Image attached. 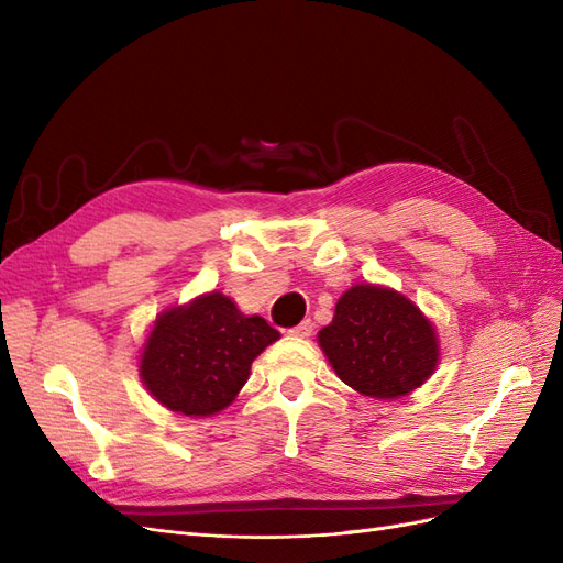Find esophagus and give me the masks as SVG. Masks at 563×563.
<instances>
[{
	"instance_id": "esophagus-1",
	"label": "esophagus",
	"mask_w": 563,
	"mask_h": 563,
	"mask_svg": "<svg viewBox=\"0 0 563 563\" xmlns=\"http://www.w3.org/2000/svg\"><path fill=\"white\" fill-rule=\"evenodd\" d=\"M288 335H296V338H308V335H312V321H310V319L300 321L298 327L288 329Z\"/></svg>"
}]
</instances>
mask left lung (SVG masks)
Masks as SVG:
<instances>
[{
  "instance_id": "8db88e82",
  "label": "left lung",
  "mask_w": 563,
  "mask_h": 563,
  "mask_svg": "<svg viewBox=\"0 0 563 563\" xmlns=\"http://www.w3.org/2000/svg\"><path fill=\"white\" fill-rule=\"evenodd\" d=\"M319 347L335 376L373 399L406 397L439 364V338L418 305L385 286L356 284L340 296Z\"/></svg>"
}]
</instances>
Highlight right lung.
<instances>
[{
	"label": "right lung",
	"instance_id": "1",
	"mask_svg": "<svg viewBox=\"0 0 563 563\" xmlns=\"http://www.w3.org/2000/svg\"><path fill=\"white\" fill-rule=\"evenodd\" d=\"M277 338L263 317H246L232 298L213 291L157 317L141 354V378L168 411L216 416L240 395L253 360Z\"/></svg>",
	"mask_w": 563,
	"mask_h": 563
}]
</instances>
